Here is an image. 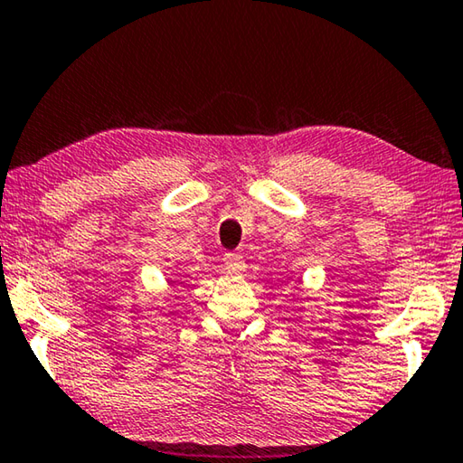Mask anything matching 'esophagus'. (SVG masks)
<instances>
[{"instance_id":"1","label":"esophagus","mask_w":463,"mask_h":463,"mask_svg":"<svg viewBox=\"0 0 463 463\" xmlns=\"http://www.w3.org/2000/svg\"><path fill=\"white\" fill-rule=\"evenodd\" d=\"M224 266H226V269L232 271V274H243V271L247 269V263L243 260V255H239L234 251L224 253Z\"/></svg>"}]
</instances>
